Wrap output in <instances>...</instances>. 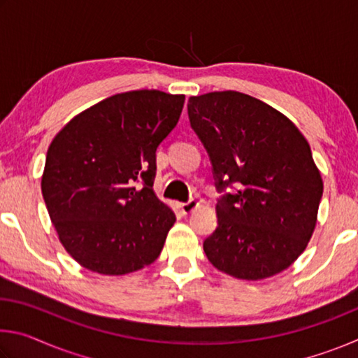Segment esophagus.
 <instances>
[{
    "label": "esophagus",
    "instance_id": "1",
    "mask_svg": "<svg viewBox=\"0 0 358 358\" xmlns=\"http://www.w3.org/2000/svg\"><path fill=\"white\" fill-rule=\"evenodd\" d=\"M197 207H199V202H196V201H189V202L180 203V208H181V211H183L185 215H189V213H192V211L196 210Z\"/></svg>",
    "mask_w": 358,
    "mask_h": 358
}]
</instances>
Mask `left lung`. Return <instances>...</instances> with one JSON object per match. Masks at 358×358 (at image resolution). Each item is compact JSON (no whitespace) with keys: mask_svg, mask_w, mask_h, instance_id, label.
I'll return each instance as SVG.
<instances>
[{"mask_svg":"<svg viewBox=\"0 0 358 358\" xmlns=\"http://www.w3.org/2000/svg\"><path fill=\"white\" fill-rule=\"evenodd\" d=\"M187 115L207 148L217 189V227L203 241L211 265L260 281L289 268L317 222L324 183L310 143L286 115L252 96H191Z\"/></svg>","mask_w":358,"mask_h":358,"instance_id":"obj_1","label":"left lung"}]
</instances>
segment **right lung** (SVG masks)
Returning a JSON list of instances; mask_svg holds the SVG:
<instances>
[{"mask_svg":"<svg viewBox=\"0 0 358 358\" xmlns=\"http://www.w3.org/2000/svg\"><path fill=\"white\" fill-rule=\"evenodd\" d=\"M183 104L185 94L157 90L120 93L76 115L52 141L42 196L59 241L83 268L120 276L159 257L177 217L153 191L156 148Z\"/></svg>","mask_w":358,"mask_h":358,"instance_id":"1","label":"right lung"}]
</instances>
